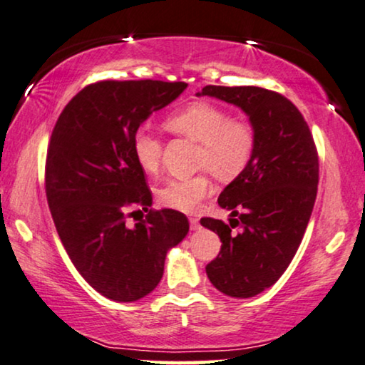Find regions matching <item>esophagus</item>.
Listing matches in <instances>:
<instances>
[{
	"mask_svg": "<svg viewBox=\"0 0 365 365\" xmlns=\"http://www.w3.org/2000/svg\"><path fill=\"white\" fill-rule=\"evenodd\" d=\"M188 220H190V228H192L193 232H195V230L200 228V222H198L197 217H190Z\"/></svg>",
	"mask_w": 365,
	"mask_h": 365,
	"instance_id": "34e87169",
	"label": "esophagus"
}]
</instances>
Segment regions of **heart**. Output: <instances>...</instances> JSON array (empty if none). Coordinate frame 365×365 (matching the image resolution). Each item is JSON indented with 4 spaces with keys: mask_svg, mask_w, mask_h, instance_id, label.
<instances>
[{
    "mask_svg": "<svg viewBox=\"0 0 365 365\" xmlns=\"http://www.w3.org/2000/svg\"><path fill=\"white\" fill-rule=\"evenodd\" d=\"M165 127L175 135L198 142L197 168L212 173L218 182L230 183L245 173L255 157L256 130L246 119H235L228 109L208 101H195L167 117ZM133 157L143 172H160L162 138L145 125L132 135ZM207 172L188 178H172L158 188L163 207L178 212H195L212 190Z\"/></svg>",
    "mask_w": 365,
    "mask_h": 365,
    "instance_id": "1",
    "label": "heart"
}]
</instances>
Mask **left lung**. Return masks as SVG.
Segmentation results:
<instances>
[{
    "mask_svg": "<svg viewBox=\"0 0 365 365\" xmlns=\"http://www.w3.org/2000/svg\"><path fill=\"white\" fill-rule=\"evenodd\" d=\"M202 96L241 107L256 130L250 167L218 198L232 213L230 225L200 220L222 240L208 279L227 296L253 297L281 278L299 248L319 183L317 148L299 109L279 92L205 86Z\"/></svg>",
    "mask_w": 365,
    "mask_h": 365,
    "instance_id": "1",
    "label": "left lung"
}]
</instances>
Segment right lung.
Wrapping results in <instances>:
<instances>
[{
	"label": "right lung",
	"instance_id": "1",
	"mask_svg": "<svg viewBox=\"0 0 365 365\" xmlns=\"http://www.w3.org/2000/svg\"><path fill=\"white\" fill-rule=\"evenodd\" d=\"M187 82L99 81L68 102L46 155V197L63 246L82 278L112 301L132 302L160 283L167 251L188 233L177 210H148L152 192L132 135ZM148 211L133 229L130 209Z\"/></svg>",
	"mask_w": 365,
	"mask_h": 365
}]
</instances>
